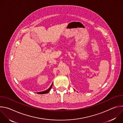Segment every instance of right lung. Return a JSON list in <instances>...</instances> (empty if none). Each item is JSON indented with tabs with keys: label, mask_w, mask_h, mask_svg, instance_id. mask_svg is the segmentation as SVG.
<instances>
[{
	"label": "right lung",
	"mask_w": 123,
	"mask_h": 123,
	"mask_svg": "<svg viewBox=\"0 0 123 123\" xmlns=\"http://www.w3.org/2000/svg\"><path fill=\"white\" fill-rule=\"evenodd\" d=\"M52 85H53V83H52V84H51V85L50 86V87H49V88L48 89V90H46V91H43V92H38V94H46V93H48L49 91H50V89H51V87H52Z\"/></svg>",
	"instance_id": "add662e5"
}]
</instances>
